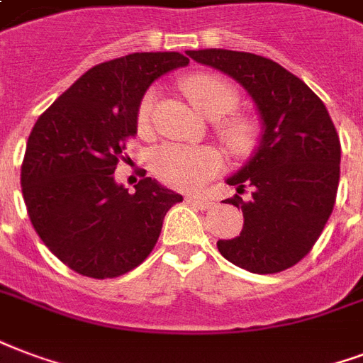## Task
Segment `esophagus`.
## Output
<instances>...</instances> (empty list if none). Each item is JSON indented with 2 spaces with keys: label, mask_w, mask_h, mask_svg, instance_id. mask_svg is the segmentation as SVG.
<instances>
[{
  "label": "esophagus",
  "mask_w": 363,
  "mask_h": 363,
  "mask_svg": "<svg viewBox=\"0 0 363 363\" xmlns=\"http://www.w3.org/2000/svg\"><path fill=\"white\" fill-rule=\"evenodd\" d=\"M187 203L191 204V206H197L201 211H206V208H211L212 201L208 197H201V195H189L187 197Z\"/></svg>",
  "instance_id": "34e87169"
}]
</instances>
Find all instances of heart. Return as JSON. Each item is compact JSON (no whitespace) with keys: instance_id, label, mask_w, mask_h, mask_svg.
Masks as SVG:
<instances>
[{"instance_id":"b5f03b06","label":"heart","mask_w":363,"mask_h":363,"mask_svg":"<svg viewBox=\"0 0 363 363\" xmlns=\"http://www.w3.org/2000/svg\"><path fill=\"white\" fill-rule=\"evenodd\" d=\"M184 89L191 103L206 116L222 118L239 103V95L228 82L216 74L189 76ZM157 107V91L149 89L138 105V126L147 130ZM223 143L237 157H247L258 147L260 126L255 118L235 114L218 126ZM222 168V157L211 147H189L168 143L152 152V170L164 184L178 189H193Z\"/></svg>"}]
</instances>
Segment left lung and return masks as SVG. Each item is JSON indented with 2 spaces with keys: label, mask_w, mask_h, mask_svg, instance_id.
Instances as JSON below:
<instances>
[{
  "label": "left lung",
  "mask_w": 363,
  "mask_h": 363,
  "mask_svg": "<svg viewBox=\"0 0 363 363\" xmlns=\"http://www.w3.org/2000/svg\"><path fill=\"white\" fill-rule=\"evenodd\" d=\"M231 76L252 97L262 138L249 162L225 179L243 211V230L220 239V255L252 274H277L312 250L331 216L340 176V141L323 101L272 59L230 51H187ZM249 191V199L240 195Z\"/></svg>",
  "instance_id": "8db88e82"
}]
</instances>
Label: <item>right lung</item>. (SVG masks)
<instances>
[{"label":"right lung","mask_w":363,"mask_h":363,"mask_svg":"<svg viewBox=\"0 0 363 363\" xmlns=\"http://www.w3.org/2000/svg\"><path fill=\"white\" fill-rule=\"evenodd\" d=\"M187 57L176 51L132 53L89 68L30 132L21 185L30 222L45 247L80 275L128 274L151 255L166 212L182 195L143 178L135 193L114 170L138 132L147 88Z\"/></svg>","instance_id":"add662e5"}]
</instances>
